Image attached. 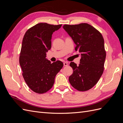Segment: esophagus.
Returning <instances> with one entry per match:
<instances>
[{
    "label": "esophagus",
    "mask_w": 123,
    "mask_h": 123,
    "mask_svg": "<svg viewBox=\"0 0 123 123\" xmlns=\"http://www.w3.org/2000/svg\"><path fill=\"white\" fill-rule=\"evenodd\" d=\"M68 65V62H64V66H67Z\"/></svg>",
    "instance_id": "34e87169"
}]
</instances>
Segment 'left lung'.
Returning <instances> with one entry per match:
<instances>
[{"label": "left lung", "mask_w": 123, "mask_h": 123, "mask_svg": "<svg viewBox=\"0 0 123 123\" xmlns=\"http://www.w3.org/2000/svg\"><path fill=\"white\" fill-rule=\"evenodd\" d=\"M63 28L72 38L81 55L79 65L71 62L73 73L70 84L80 91H87L98 82L104 71L106 51L103 37L98 31L86 23L65 25Z\"/></svg>", "instance_id": "left-lung-1"}]
</instances>
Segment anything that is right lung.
Instances as JSON below:
<instances>
[{
    "instance_id": "1",
    "label": "right lung",
    "mask_w": 123,
    "mask_h": 123,
    "mask_svg": "<svg viewBox=\"0 0 123 123\" xmlns=\"http://www.w3.org/2000/svg\"><path fill=\"white\" fill-rule=\"evenodd\" d=\"M62 25L39 23L28 30L24 35L19 64L25 83L37 93L42 94L51 89L56 75L64 66L60 61L51 63L46 58L53 33Z\"/></svg>"
}]
</instances>
